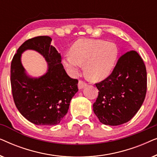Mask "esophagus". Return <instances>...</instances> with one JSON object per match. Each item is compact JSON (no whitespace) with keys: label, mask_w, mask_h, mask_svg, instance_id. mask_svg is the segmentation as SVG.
Wrapping results in <instances>:
<instances>
[{"label":"esophagus","mask_w":157,"mask_h":157,"mask_svg":"<svg viewBox=\"0 0 157 157\" xmlns=\"http://www.w3.org/2000/svg\"><path fill=\"white\" fill-rule=\"evenodd\" d=\"M86 83L85 82H83V81H78V89H83V88L86 86Z\"/></svg>","instance_id":"esophagus-1"}]
</instances>
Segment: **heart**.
I'll return each instance as SVG.
<instances>
[{
  "instance_id": "1",
  "label": "heart",
  "mask_w": 157,
  "mask_h": 157,
  "mask_svg": "<svg viewBox=\"0 0 157 157\" xmlns=\"http://www.w3.org/2000/svg\"><path fill=\"white\" fill-rule=\"evenodd\" d=\"M118 56L119 49L114 43L83 38L74 43L71 53L64 56L63 63L71 76H76L85 66L86 74L92 80L100 81L110 74Z\"/></svg>"
}]
</instances>
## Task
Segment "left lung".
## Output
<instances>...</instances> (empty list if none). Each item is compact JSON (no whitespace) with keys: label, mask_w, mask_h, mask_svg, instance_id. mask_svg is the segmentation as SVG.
Here are the masks:
<instances>
[{"label":"left lung","mask_w":157,"mask_h":157,"mask_svg":"<svg viewBox=\"0 0 157 157\" xmlns=\"http://www.w3.org/2000/svg\"><path fill=\"white\" fill-rule=\"evenodd\" d=\"M147 70L139 53L131 51L118 60L113 72L96 83L98 96L93 105L101 123L118 126L138 112L147 93Z\"/></svg>","instance_id":"left-lung-1"}]
</instances>
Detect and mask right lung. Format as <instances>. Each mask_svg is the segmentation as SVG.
<instances>
[{"mask_svg": "<svg viewBox=\"0 0 157 157\" xmlns=\"http://www.w3.org/2000/svg\"><path fill=\"white\" fill-rule=\"evenodd\" d=\"M49 36L25 41L13 58L10 83L15 104L23 117L38 126L57 125L67 113L71 98L78 91V80L70 78L61 63V53L51 46ZM27 50L40 53L47 62L42 76H29L21 63Z\"/></svg>", "mask_w": 157, "mask_h": 157, "instance_id": "1", "label": "right lung"}]
</instances>
